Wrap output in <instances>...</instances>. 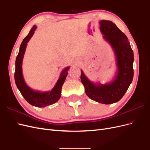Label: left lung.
<instances>
[{
	"instance_id": "obj_1",
	"label": "left lung",
	"mask_w": 150,
	"mask_h": 150,
	"mask_svg": "<svg viewBox=\"0 0 150 150\" xmlns=\"http://www.w3.org/2000/svg\"><path fill=\"white\" fill-rule=\"evenodd\" d=\"M99 24L104 38L115 49L118 72L115 80L109 84L95 86L87 79L82 71L81 81L84 86L85 93L89 98L108 104L120 101L132 82L134 56L128 38L113 22L103 20Z\"/></svg>"
}]
</instances>
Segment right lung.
<instances>
[{
	"instance_id": "add662e5",
	"label": "right lung",
	"mask_w": 150,
	"mask_h": 150,
	"mask_svg": "<svg viewBox=\"0 0 150 150\" xmlns=\"http://www.w3.org/2000/svg\"><path fill=\"white\" fill-rule=\"evenodd\" d=\"M36 28H37V26L34 25L30 30L28 35L24 39L23 41L21 43L19 52L16 60L14 79L17 88L19 89L22 96L24 98L25 100L30 104L31 105L38 108H43L49 105H51V104L55 103L61 97L62 86L64 84L67 75V70L69 69V67L66 68L62 72L60 78L58 79L55 87L52 89L51 91L47 93H39L34 91L26 85L22 73V59L24 57L27 43L29 42V39L34 34Z\"/></svg>"
}]
</instances>
